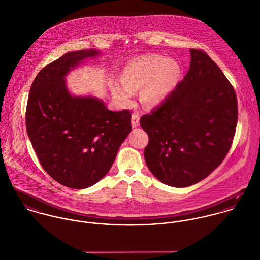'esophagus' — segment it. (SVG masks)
I'll return each mask as SVG.
<instances>
[{
    "instance_id": "1",
    "label": "esophagus",
    "mask_w": 260,
    "mask_h": 260,
    "mask_svg": "<svg viewBox=\"0 0 260 260\" xmlns=\"http://www.w3.org/2000/svg\"><path fill=\"white\" fill-rule=\"evenodd\" d=\"M139 124H140V116H139V115L135 114V115L132 116V126L134 128H136V127L139 126Z\"/></svg>"
}]
</instances>
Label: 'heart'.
<instances>
[{"label": "heart", "instance_id": "obj_1", "mask_svg": "<svg viewBox=\"0 0 260 260\" xmlns=\"http://www.w3.org/2000/svg\"><path fill=\"white\" fill-rule=\"evenodd\" d=\"M177 61L149 55L135 58L120 75L122 87L114 85L113 95L119 104H128L133 92L139 90L141 101L147 106H157L172 92L179 77Z\"/></svg>", "mask_w": 260, "mask_h": 260}]
</instances>
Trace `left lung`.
I'll return each mask as SVG.
<instances>
[{
    "instance_id": "1",
    "label": "left lung",
    "mask_w": 260,
    "mask_h": 260,
    "mask_svg": "<svg viewBox=\"0 0 260 260\" xmlns=\"http://www.w3.org/2000/svg\"><path fill=\"white\" fill-rule=\"evenodd\" d=\"M189 70L166 101L141 118L148 136L144 160L162 183L200 182L224 159L237 123L235 91L219 67L190 49Z\"/></svg>"
}]
</instances>
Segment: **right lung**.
<instances>
[{
  "label": "right lung",
  "mask_w": 260,
  "mask_h": 260,
  "mask_svg": "<svg viewBox=\"0 0 260 260\" xmlns=\"http://www.w3.org/2000/svg\"><path fill=\"white\" fill-rule=\"evenodd\" d=\"M100 55L93 49L66 53L41 70L29 89L26 126L31 145L49 175L75 189L109 173L132 131L128 111H110L99 98L68 88L66 77Z\"/></svg>",
  "instance_id": "obj_1"
}]
</instances>
